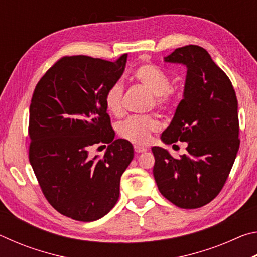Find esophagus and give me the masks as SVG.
Listing matches in <instances>:
<instances>
[{
	"label": "esophagus",
	"instance_id": "1",
	"mask_svg": "<svg viewBox=\"0 0 257 257\" xmlns=\"http://www.w3.org/2000/svg\"><path fill=\"white\" fill-rule=\"evenodd\" d=\"M134 150H135V152H136V153H143V152L147 151L146 147H142V146H138V145L135 146Z\"/></svg>",
	"mask_w": 257,
	"mask_h": 257
}]
</instances>
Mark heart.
<instances>
[{"instance_id": "1", "label": "heart", "mask_w": 257, "mask_h": 257, "mask_svg": "<svg viewBox=\"0 0 257 257\" xmlns=\"http://www.w3.org/2000/svg\"><path fill=\"white\" fill-rule=\"evenodd\" d=\"M133 79L153 95L149 104L150 107L167 111L172 105L173 94L170 89V80L160 68L152 63L142 64L135 69ZM122 95L123 87L120 82H114L107 88L104 95V104L111 114L115 116L122 114ZM158 128L159 122L153 115H134L118 125V133L134 144L144 145L151 141L152 133Z\"/></svg>"}]
</instances>
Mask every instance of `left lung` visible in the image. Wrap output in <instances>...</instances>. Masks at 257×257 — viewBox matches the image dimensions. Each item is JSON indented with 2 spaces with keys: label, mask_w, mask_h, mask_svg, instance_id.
Instances as JSON below:
<instances>
[{
  "label": "left lung",
  "mask_w": 257,
  "mask_h": 257,
  "mask_svg": "<svg viewBox=\"0 0 257 257\" xmlns=\"http://www.w3.org/2000/svg\"><path fill=\"white\" fill-rule=\"evenodd\" d=\"M164 61L187 67L184 98L161 139L186 142V154L172 158L152 147L154 179L160 193L176 206L198 208L213 201L227 181L239 139L238 101L225 72L197 45L178 47Z\"/></svg>",
  "instance_id": "obj_1"
}]
</instances>
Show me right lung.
<instances>
[{
	"label": "right lung",
	"instance_id": "right-lung-1",
	"mask_svg": "<svg viewBox=\"0 0 257 257\" xmlns=\"http://www.w3.org/2000/svg\"><path fill=\"white\" fill-rule=\"evenodd\" d=\"M125 62L127 54L114 62L62 56L34 90L29 162L47 202L73 220L90 222L112 210L119 199L120 178L134 158L130 142L114 141L104 104L105 92L119 80ZM104 144L110 145L103 157L89 155L90 148Z\"/></svg>",
	"mask_w": 257,
	"mask_h": 257
}]
</instances>
